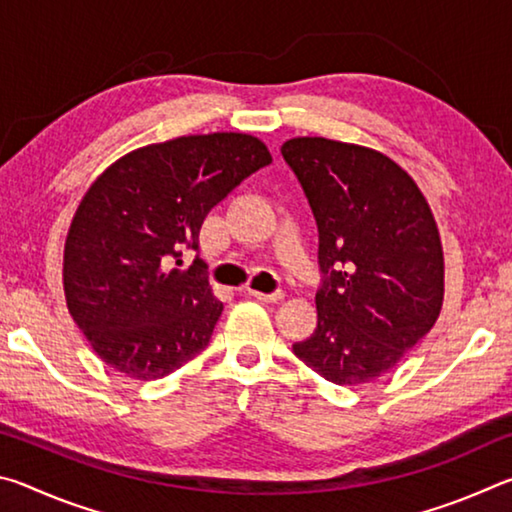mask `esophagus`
<instances>
[{
  "label": "esophagus",
  "mask_w": 512,
  "mask_h": 512,
  "mask_svg": "<svg viewBox=\"0 0 512 512\" xmlns=\"http://www.w3.org/2000/svg\"><path fill=\"white\" fill-rule=\"evenodd\" d=\"M246 293H248V296H253V298H257V300H262V302H280V300L284 298V293H282V291H273V293H262V291H257V289H246Z\"/></svg>",
  "instance_id": "34e87169"
}]
</instances>
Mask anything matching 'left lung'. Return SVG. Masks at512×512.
Segmentation results:
<instances>
[{"label":"left lung","instance_id":"left-lung-1","mask_svg":"<svg viewBox=\"0 0 512 512\" xmlns=\"http://www.w3.org/2000/svg\"><path fill=\"white\" fill-rule=\"evenodd\" d=\"M282 155L318 223V325L296 357L339 386L393 370L429 332L445 296V257L427 198L375 149L293 137Z\"/></svg>","mask_w":512,"mask_h":512}]
</instances>
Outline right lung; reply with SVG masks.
Instances as JSON below:
<instances>
[{"mask_svg":"<svg viewBox=\"0 0 512 512\" xmlns=\"http://www.w3.org/2000/svg\"><path fill=\"white\" fill-rule=\"evenodd\" d=\"M248 133L185 135L126 153L94 180L67 230V309L92 350L126 377L151 381L210 343L223 302L198 250L207 212L271 164Z\"/></svg>","mask_w":512,"mask_h":512,"instance_id":"add662e5","label":"right lung"}]
</instances>
